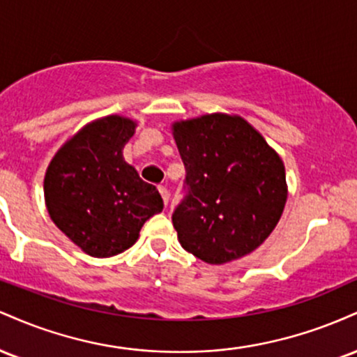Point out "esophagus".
Instances as JSON below:
<instances>
[{
	"label": "esophagus",
	"instance_id": "obj_1",
	"mask_svg": "<svg viewBox=\"0 0 357 357\" xmlns=\"http://www.w3.org/2000/svg\"><path fill=\"white\" fill-rule=\"evenodd\" d=\"M159 192H161L162 202H165V204L167 206V203H169V191H167L166 186H159Z\"/></svg>",
	"mask_w": 357,
	"mask_h": 357
}]
</instances>
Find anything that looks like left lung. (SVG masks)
<instances>
[{"label": "left lung", "instance_id": "1", "mask_svg": "<svg viewBox=\"0 0 357 357\" xmlns=\"http://www.w3.org/2000/svg\"><path fill=\"white\" fill-rule=\"evenodd\" d=\"M184 196L173 211L181 247L221 265L264 243L287 202L285 167L241 117L210 114L176 122Z\"/></svg>", "mask_w": 357, "mask_h": 357}]
</instances>
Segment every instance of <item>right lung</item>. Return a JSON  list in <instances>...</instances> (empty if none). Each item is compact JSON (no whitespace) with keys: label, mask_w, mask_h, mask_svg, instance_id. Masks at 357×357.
I'll return each mask as SVG.
<instances>
[{"label":"right lung","mask_w":357,"mask_h":357,"mask_svg":"<svg viewBox=\"0 0 357 357\" xmlns=\"http://www.w3.org/2000/svg\"><path fill=\"white\" fill-rule=\"evenodd\" d=\"M136 124L109 116L85 126L48 166L45 202L53 223L90 257L104 258L136 243L162 198L122 159Z\"/></svg>","instance_id":"add662e5"}]
</instances>
